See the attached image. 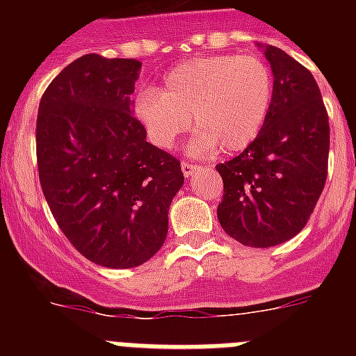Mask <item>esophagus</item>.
<instances>
[{
    "label": "esophagus",
    "instance_id": "obj_1",
    "mask_svg": "<svg viewBox=\"0 0 356 356\" xmlns=\"http://www.w3.org/2000/svg\"><path fill=\"white\" fill-rule=\"evenodd\" d=\"M181 171H184V175L187 176H193L194 172L200 171V165L197 163H191V162H181Z\"/></svg>",
    "mask_w": 356,
    "mask_h": 356
}]
</instances>
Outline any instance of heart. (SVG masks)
<instances>
[{
	"instance_id": "obj_1",
	"label": "heart",
	"mask_w": 356,
	"mask_h": 356,
	"mask_svg": "<svg viewBox=\"0 0 356 356\" xmlns=\"http://www.w3.org/2000/svg\"><path fill=\"white\" fill-rule=\"evenodd\" d=\"M271 69L257 56L217 55L181 62L156 89L137 94L134 115L147 140L160 149L175 146L191 128L193 153L246 149L264 130L273 106Z\"/></svg>"
}]
</instances>
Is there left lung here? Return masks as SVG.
Returning <instances> with one entry per match:
<instances>
[{
    "label": "left lung",
    "instance_id": "left-lung-1",
    "mask_svg": "<svg viewBox=\"0 0 356 356\" xmlns=\"http://www.w3.org/2000/svg\"><path fill=\"white\" fill-rule=\"evenodd\" d=\"M266 56L275 74L273 106L250 147L225 163L217 219L229 237L271 248L308 222L328 175L330 122L312 72L275 46Z\"/></svg>",
    "mask_w": 356,
    "mask_h": 356
}]
</instances>
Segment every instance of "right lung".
<instances>
[{
    "label": "right lung",
    "mask_w": 356,
    "mask_h": 356,
    "mask_svg": "<svg viewBox=\"0 0 356 356\" xmlns=\"http://www.w3.org/2000/svg\"><path fill=\"white\" fill-rule=\"evenodd\" d=\"M135 58H76L39 103L40 187L62 234L85 259L128 269L149 260L168 235L184 185L180 160L146 140L130 110Z\"/></svg>",
    "instance_id": "add662e5"
}]
</instances>
